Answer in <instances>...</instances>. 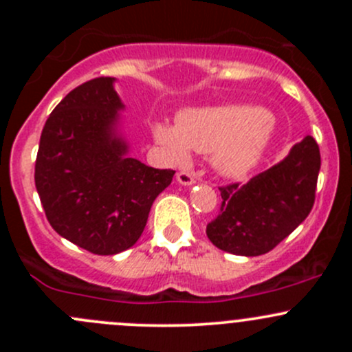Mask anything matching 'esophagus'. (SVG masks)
I'll return each instance as SVG.
<instances>
[{"label":"esophagus","mask_w":352,"mask_h":352,"mask_svg":"<svg viewBox=\"0 0 352 352\" xmlns=\"http://www.w3.org/2000/svg\"><path fill=\"white\" fill-rule=\"evenodd\" d=\"M177 182H179L180 186H194V184H196V179H194L192 173L189 172H179L177 173Z\"/></svg>","instance_id":"esophagus-1"}]
</instances>
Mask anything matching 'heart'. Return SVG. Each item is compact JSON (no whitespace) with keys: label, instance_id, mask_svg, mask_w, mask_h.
Masks as SVG:
<instances>
[{"label":"heart","instance_id":"heart-1","mask_svg":"<svg viewBox=\"0 0 352 352\" xmlns=\"http://www.w3.org/2000/svg\"><path fill=\"white\" fill-rule=\"evenodd\" d=\"M274 134V117L264 109L247 105L187 109L177 126L156 122L153 138L170 162L184 165L190 150L211 153V165L219 175L240 179L261 163Z\"/></svg>","mask_w":352,"mask_h":352}]
</instances>
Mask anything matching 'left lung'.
Masks as SVG:
<instances>
[{"instance_id": "1", "label": "left lung", "mask_w": 352, "mask_h": 352, "mask_svg": "<svg viewBox=\"0 0 352 352\" xmlns=\"http://www.w3.org/2000/svg\"><path fill=\"white\" fill-rule=\"evenodd\" d=\"M320 151L311 136L294 144L285 160L221 190V212L206 228L212 245L228 254H267L307 219L315 202Z\"/></svg>"}]
</instances>
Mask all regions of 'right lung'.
Segmentation results:
<instances>
[{
    "instance_id": "1",
    "label": "right lung",
    "mask_w": 352,
    "mask_h": 352,
    "mask_svg": "<svg viewBox=\"0 0 352 352\" xmlns=\"http://www.w3.org/2000/svg\"><path fill=\"white\" fill-rule=\"evenodd\" d=\"M113 83L102 76L71 90L45 120L35 162L51 226L97 255H116L140 240L153 201L175 173L131 158Z\"/></svg>"
}]
</instances>
